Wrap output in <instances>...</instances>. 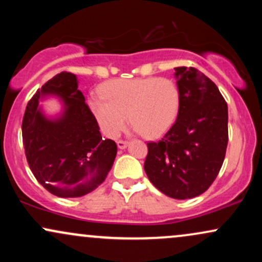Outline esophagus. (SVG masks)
Returning <instances> with one entry per match:
<instances>
[{
    "mask_svg": "<svg viewBox=\"0 0 262 262\" xmlns=\"http://www.w3.org/2000/svg\"><path fill=\"white\" fill-rule=\"evenodd\" d=\"M128 145V141H124V140H118L117 141V146H118L119 149H125Z\"/></svg>",
    "mask_w": 262,
    "mask_h": 262,
    "instance_id": "34e87169",
    "label": "esophagus"
}]
</instances>
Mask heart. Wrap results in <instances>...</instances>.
I'll use <instances>...</instances> for the list:
<instances>
[{"instance_id": "obj_1", "label": "heart", "mask_w": 262, "mask_h": 262, "mask_svg": "<svg viewBox=\"0 0 262 262\" xmlns=\"http://www.w3.org/2000/svg\"><path fill=\"white\" fill-rule=\"evenodd\" d=\"M102 98H90L96 121L107 137H117L125 122L148 138L166 133L179 116L181 95L173 80L166 77L119 79L103 83Z\"/></svg>"}]
</instances>
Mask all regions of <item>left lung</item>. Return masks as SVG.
<instances>
[{"label": "left lung", "mask_w": 262, "mask_h": 262, "mask_svg": "<svg viewBox=\"0 0 262 262\" xmlns=\"http://www.w3.org/2000/svg\"><path fill=\"white\" fill-rule=\"evenodd\" d=\"M181 103L161 140L148 143L144 170L171 198L206 192L223 165L228 145V106L217 85L194 68H175Z\"/></svg>", "instance_id": "1"}]
</instances>
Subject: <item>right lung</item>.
Segmentation results:
<instances>
[{"mask_svg": "<svg viewBox=\"0 0 262 262\" xmlns=\"http://www.w3.org/2000/svg\"><path fill=\"white\" fill-rule=\"evenodd\" d=\"M76 75L60 73L28 102L22 122L23 145L33 175L50 193L75 198L96 189L113 166L117 144L103 139ZM58 98L62 112L48 117L40 106Z\"/></svg>", "mask_w": 262, "mask_h": 262, "instance_id": "obj_1", "label": "right lung"}]
</instances>
